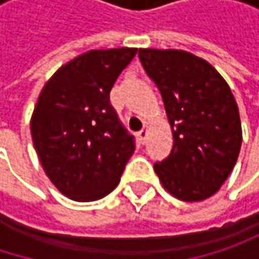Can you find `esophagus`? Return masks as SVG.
<instances>
[{
  "mask_svg": "<svg viewBox=\"0 0 259 259\" xmlns=\"http://www.w3.org/2000/svg\"><path fill=\"white\" fill-rule=\"evenodd\" d=\"M147 135H148V129H147V126H144L141 132H138V139H139V142H141V144H144V142H145Z\"/></svg>",
  "mask_w": 259,
  "mask_h": 259,
  "instance_id": "1",
  "label": "esophagus"
}]
</instances>
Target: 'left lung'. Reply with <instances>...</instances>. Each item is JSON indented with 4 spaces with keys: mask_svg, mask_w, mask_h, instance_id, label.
<instances>
[{
    "mask_svg": "<svg viewBox=\"0 0 259 259\" xmlns=\"http://www.w3.org/2000/svg\"><path fill=\"white\" fill-rule=\"evenodd\" d=\"M139 60L162 94L172 150L154 163L163 189L186 202L214 195L228 179L241 147L233 93L204 58L181 49H139Z\"/></svg>",
    "mask_w": 259,
    "mask_h": 259,
    "instance_id": "obj_1",
    "label": "left lung"
}]
</instances>
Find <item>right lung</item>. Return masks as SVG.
Listing matches in <instances>:
<instances>
[{
    "mask_svg": "<svg viewBox=\"0 0 259 259\" xmlns=\"http://www.w3.org/2000/svg\"><path fill=\"white\" fill-rule=\"evenodd\" d=\"M136 51L83 52L48 79L37 99L29 123L34 148L48 179L73 201L111 193L135 151L109 93Z\"/></svg>",
    "mask_w": 259,
    "mask_h": 259,
    "instance_id": "obj_1",
    "label": "right lung"
}]
</instances>
